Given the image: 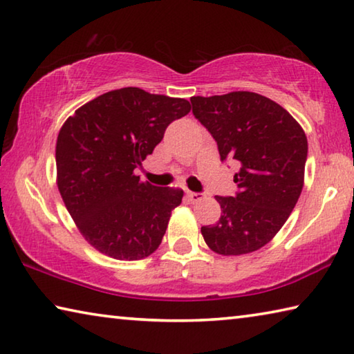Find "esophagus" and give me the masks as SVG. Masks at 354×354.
Returning <instances> with one entry per match:
<instances>
[{
    "mask_svg": "<svg viewBox=\"0 0 354 354\" xmlns=\"http://www.w3.org/2000/svg\"><path fill=\"white\" fill-rule=\"evenodd\" d=\"M187 198H189L190 203H198V201H201L203 198H205V195L198 194V192H190V190H187Z\"/></svg>",
    "mask_w": 354,
    "mask_h": 354,
    "instance_id": "34e87169",
    "label": "esophagus"
}]
</instances>
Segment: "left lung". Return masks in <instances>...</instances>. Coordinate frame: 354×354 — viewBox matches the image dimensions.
<instances>
[{
    "mask_svg": "<svg viewBox=\"0 0 354 354\" xmlns=\"http://www.w3.org/2000/svg\"><path fill=\"white\" fill-rule=\"evenodd\" d=\"M192 112L217 142L221 160L241 165L236 196H215L218 223L203 226L207 247L221 256L262 248L283 227L304 184L308 139L283 106L254 92L192 97Z\"/></svg>",
    "mask_w": 354,
    "mask_h": 354,
    "instance_id": "obj_1",
    "label": "left lung"
}]
</instances>
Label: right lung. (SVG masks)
<instances>
[{"label":"right lung","mask_w":354,"mask_h":354,"mask_svg":"<svg viewBox=\"0 0 354 354\" xmlns=\"http://www.w3.org/2000/svg\"><path fill=\"white\" fill-rule=\"evenodd\" d=\"M190 109L187 100L124 87L65 120L56 142L57 189L82 237L100 253L139 261L162 242L184 192L143 183L134 170Z\"/></svg>","instance_id":"obj_1"}]
</instances>
